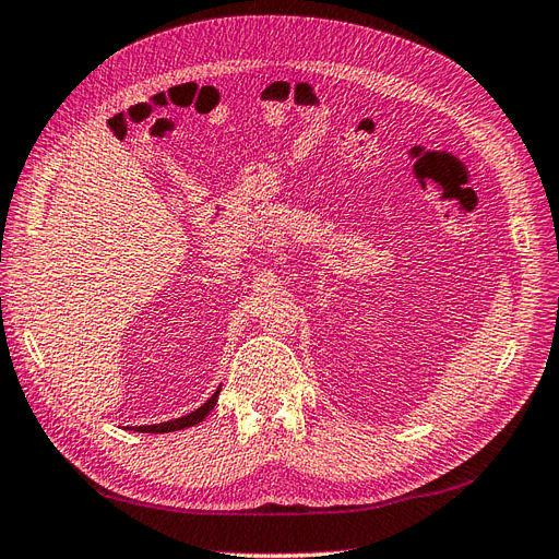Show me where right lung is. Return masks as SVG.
I'll use <instances>...</instances> for the list:
<instances>
[{
  "label": "right lung",
  "mask_w": 559,
  "mask_h": 559,
  "mask_svg": "<svg viewBox=\"0 0 559 559\" xmlns=\"http://www.w3.org/2000/svg\"><path fill=\"white\" fill-rule=\"evenodd\" d=\"M218 392H222V386L216 389V392L207 399V403H202L198 411L183 415V417H177V419H170V421H160V425H146V427H128V429H134L140 433H170V431H179V429H186V427H193V425H200L202 419H205L212 408L216 405V399H218Z\"/></svg>",
  "instance_id": "1"
}]
</instances>
